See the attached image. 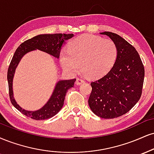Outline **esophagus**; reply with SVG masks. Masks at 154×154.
<instances>
[{
	"label": "esophagus",
	"instance_id": "1",
	"mask_svg": "<svg viewBox=\"0 0 154 154\" xmlns=\"http://www.w3.org/2000/svg\"><path fill=\"white\" fill-rule=\"evenodd\" d=\"M84 82H85V81L83 80L82 78H77V80H76V85H79Z\"/></svg>",
	"mask_w": 154,
	"mask_h": 154
}]
</instances>
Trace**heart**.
Here are the masks:
<instances>
[{"label": "heart", "instance_id": "heart-1", "mask_svg": "<svg viewBox=\"0 0 154 154\" xmlns=\"http://www.w3.org/2000/svg\"><path fill=\"white\" fill-rule=\"evenodd\" d=\"M118 57V47L113 41L94 35H82L72 39L68 50H62L60 63L70 73L78 71L95 79L106 75Z\"/></svg>", "mask_w": 154, "mask_h": 154}]
</instances>
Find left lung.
<instances>
[{
  "instance_id": "8db88e82",
  "label": "left lung",
  "mask_w": 154,
  "mask_h": 154,
  "mask_svg": "<svg viewBox=\"0 0 154 154\" xmlns=\"http://www.w3.org/2000/svg\"><path fill=\"white\" fill-rule=\"evenodd\" d=\"M116 43L118 57L105 76L91 82L89 106L98 117L111 119L128 112L141 96L144 66L137 51L119 35L105 31Z\"/></svg>"
}]
</instances>
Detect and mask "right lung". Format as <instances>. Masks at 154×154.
Returning a JSON list of instances; mask_svg holds the SVG:
<instances>
[{
  "instance_id": "right-lung-1",
  "label": "right lung",
  "mask_w": 154,
  "mask_h": 154,
  "mask_svg": "<svg viewBox=\"0 0 154 154\" xmlns=\"http://www.w3.org/2000/svg\"><path fill=\"white\" fill-rule=\"evenodd\" d=\"M73 34H40L28 39L22 43L15 51L14 57L10 63L7 79L8 83L9 96L12 105L19 110L21 113L34 120H46L52 118L58 113L64 105L66 92L69 88H73L76 79L59 80L57 82L52 95L47 103L42 108L35 111L24 110L17 104L14 97L13 91V79L18 64L24 55L31 51L38 49L40 51L49 54L55 58L59 59L62 45L69 38L73 37Z\"/></svg>"
}]
</instances>
